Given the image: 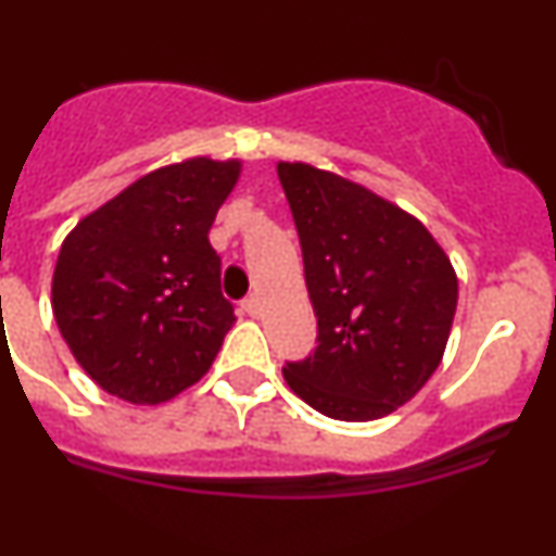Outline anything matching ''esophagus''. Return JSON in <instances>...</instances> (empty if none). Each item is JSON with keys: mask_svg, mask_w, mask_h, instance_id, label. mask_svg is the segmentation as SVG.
<instances>
[{"mask_svg": "<svg viewBox=\"0 0 556 556\" xmlns=\"http://www.w3.org/2000/svg\"><path fill=\"white\" fill-rule=\"evenodd\" d=\"M241 306H244V312L250 317L261 315V299H257V295H250V299H244V304H241Z\"/></svg>", "mask_w": 556, "mask_h": 556, "instance_id": "obj_1", "label": "esophagus"}]
</instances>
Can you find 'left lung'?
<instances>
[{
	"label": "left lung",
	"instance_id": "8db88e82",
	"mask_svg": "<svg viewBox=\"0 0 556 556\" xmlns=\"http://www.w3.org/2000/svg\"><path fill=\"white\" fill-rule=\"evenodd\" d=\"M304 252L317 348L285 382L337 421H377L434 375L459 279L427 225L388 198L309 163H277Z\"/></svg>",
	"mask_w": 556,
	"mask_h": 556
}]
</instances>
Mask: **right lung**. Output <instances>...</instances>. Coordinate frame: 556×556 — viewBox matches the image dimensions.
<instances>
[{"label":"right lung","instance_id":"1","mask_svg":"<svg viewBox=\"0 0 556 556\" xmlns=\"http://www.w3.org/2000/svg\"><path fill=\"white\" fill-rule=\"evenodd\" d=\"M241 168V160L212 157L163 165L64 236L53 320L111 396L163 404L212 369L236 315L208 230Z\"/></svg>","mask_w":556,"mask_h":556}]
</instances>
